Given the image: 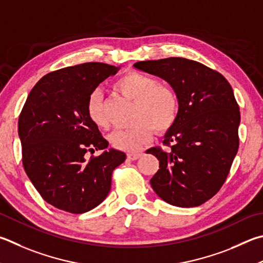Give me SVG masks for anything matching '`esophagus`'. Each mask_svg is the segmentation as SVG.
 <instances>
[{"label":"esophagus","instance_id":"1","mask_svg":"<svg viewBox=\"0 0 263 263\" xmlns=\"http://www.w3.org/2000/svg\"><path fill=\"white\" fill-rule=\"evenodd\" d=\"M141 156H142V153L141 152H139V153H128L127 159H130L132 161H136L138 159H140Z\"/></svg>","mask_w":263,"mask_h":263}]
</instances>
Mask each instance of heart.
Returning <instances> with one entry per match:
<instances>
[{
  "label": "heart",
  "instance_id": "1",
  "mask_svg": "<svg viewBox=\"0 0 263 263\" xmlns=\"http://www.w3.org/2000/svg\"><path fill=\"white\" fill-rule=\"evenodd\" d=\"M115 88L123 97L135 102L132 126L116 130L110 136L111 145L117 149L136 152L149 141L154 132L165 133L175 125L178 117L179 101L170 86L141 72L125 73L116 80ZM86 114L90 122L100 128L108 126L102 97L93 92L86 102Z\"/></svg>",
  "mask_w": 263,
  "mask_h": 263
}]
</instances>
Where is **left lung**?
<instances>
[{
    "label": "left lung",
    "instance_id": "obj_1",
    "mask_svg": "<svg viewBox=\"0 0 263 263\" xmlns=\"http://www.w3.org/2000/svg\"><path fill=\"white\" fill-rule=\"evenodd\" d=\"M135 68L166 80L179 101L177 121L163 140L169 148L147 151L160 161L152 187L173 206H200L222 187L239 147L240 111L231 85L183 57L137 62Z\"/></svg>",
    "mask_w": 263,
    "mask_h": 263
}]
</instances>
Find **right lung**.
<instances>
[{"label": "right lung", "instance_id": "obj_1", "mask_svg": "<svg viewBox=\"0 0 263 263\" xmlns=\"http://www.w3.org/2000/svg\"><path fill=\"white\" fill-rule=\"evenodd\" d=\"M118 68L89 62L46 74L28 94L18 121L25 173L42 199L72 214L90 211L107 198L123 152L108 141L86 114V102Z\"/></svg>", "mask_w": 263, "mask_h": 263}]
</instances>
